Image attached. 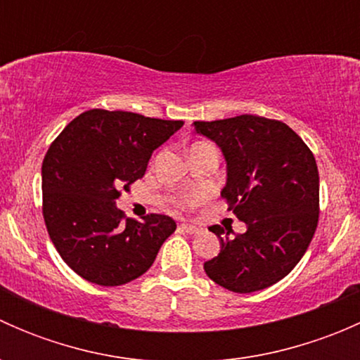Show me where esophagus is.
Listing matches in <instances>:
<instances>
[{"instance_id":"obj_1","label":"esophagus","mask_w":360,"mask_h":360,"mask_svg":"<svg viewBox=\"0 0 360 360\" xmlns=\"http://www.w3.org/2000/svg\"><path fill=\"white\" fill-rule=\"evenodd\" d=\"M181 231H184V233H198L200 231V228H197L195 224H188V223H183L179 226Z\"/></svg>"}]
</instances>
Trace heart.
<instances>
[{"mask_svg": "<svg viewBox=\"0 0 360 360\" xmlns=\"http://www.w3.org/2000/svg\"><path fill=\"white\" fill-rule=\"evenodd\" d=\"M197 200H198V198H188V200H186V205H193V203L197 202Z\"/></svg>", "mask_w": 360, "mask_h": 360, "instance_id": "heart-1", "label": "heart"}]
</instances>
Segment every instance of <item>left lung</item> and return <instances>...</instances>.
<instances>
[{"instance_id": "8db88e82", "label": "left lung", "mask_w": 360, "mask_h": 360, "mask_svg": "<svg viewBox=\"0 0 360 360\" xmlns=\"http://www.w3.org/2000/svg\"><path fill=\"white\" fill-rule=\"evenodd\" d=\"M195 132L223 153L221 197L244 221L245 233L214 224L221 250L203 270L221 288L254 292L277 284L307 252L319 221V170L314 153L285 123L240 115L193 122Z\"/></svg>"}]
</instances>
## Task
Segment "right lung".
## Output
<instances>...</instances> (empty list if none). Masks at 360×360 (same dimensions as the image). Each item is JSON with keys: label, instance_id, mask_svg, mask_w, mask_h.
Returning <instances> with one entry per match:
<instances>
[{"label": "right lung", "instance_id": "obj_1", "mask_svg": "<svg viewBox=\"0 0 360 360\" xmlns=\"http://www.w3.org/2000/svg\"><path fill=\"white\" fill-rule=\"evenodd\" d=\"M183 127L130 111L90 110L76 116L41 165L43 217L66 264L97 285H122L150 270L176 221L150 214L125 219L120 191L141 179L151 155Z\"/></svg>", "mask_w": 360, "mask_h": 360}]
</instances>
